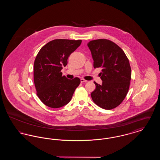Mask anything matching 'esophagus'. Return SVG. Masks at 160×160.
<instances>
[{"label": "esophagus", "instance_id": "esophagus-1", "mask_svg": "<svg viewBox=\"0 0 160 160\" xmlns=\"http://www.w3.org/2000/svg\"><path fill=\"white\" fill-rule=\"evenodd\" d=\"M80 82H81V83H86V82H87L88 81L86 80H84V78H81V79H80Z\"/></svg>", "mask_w": 160, "mask_h": 160}]
</instances>
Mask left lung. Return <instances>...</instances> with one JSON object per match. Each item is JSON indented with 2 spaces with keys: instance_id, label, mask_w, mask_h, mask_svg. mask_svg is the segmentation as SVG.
Listing matches in <instances>:
<instances>
[{
  "instance_id": "8db88e82",
  "label": "left lung",
  "mask_w": 160,
  "mask_h": 160,
  "mask_svg": "<svg viewBox=\"0 0 160 160\" xmlns=\"http://www.w3.org/2000/svg\"><path fill=\"white\" fill-rule=\"evenodd\" d=\"M93 60V67L101 68L102 84L94 82L93 101L102 108L111 110L125 99L129 89L131 69L129 60L122 48L113 42L99 39L88 43Z\"/></svg>"
}]
</instances>
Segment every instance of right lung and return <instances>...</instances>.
Here are the masks:
<instances>
[{"label": "right lung", "mask_w": 160, "mask_h": 160, "mask_svg": "<svg viewBox=\"0 0 160 160\" xmlns=\"http://www.w3.org/2000/svg\"><path fill=\"white\" fill-rule=\"evenodd\" d=\"M81 43L82 40L54 39L38 52L34 62V83L39 98L47 106L60 108L67 104L80 83L78 77L70 80L62 76L61 70Z\"/></svg>", "instance_id": "add662e5"}]
</instances>
